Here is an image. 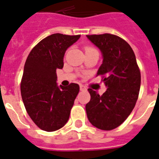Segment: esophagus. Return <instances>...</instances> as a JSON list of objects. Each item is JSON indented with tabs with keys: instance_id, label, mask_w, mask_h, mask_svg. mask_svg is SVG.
<instances>
[{
	"instance_id": "1",
	"label": "esophagus",
	"mask_w": 159,
	"mask_h": 159,
	"mask_svg": "<svg viewBox=\"0 0 159 159\" xmlns=\"http://www.w3.org/2000/svg\"><path fill=\"white\" fill-rule=\"evenodd\" d=\"M80 90L85 91L86 90V87H85V86H84L83 85H80Z\"/></svg>"
}]
</instances>
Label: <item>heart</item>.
Here are the masks:
<instances>
[{
	"instance_id": "obj_1",
	"label": "heart",
	"mask_w": 159,
	"mask_h": 159,
	"mask_svg": "<svg viewBox=\"0 0 159 159\" xmlns=\"http://www.w3.org/2000/svg\"><path fill=\"white\" fill-rule=\"evenodd\" d=\"M96 49L93 48V47H90V46H87L85 48V51H89V50H95Z\"/></svg>"
}]
</instances>
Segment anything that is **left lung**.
<instances>
[{"mask_svg":"<svg viewBox=\"0 0 159 159\" xmlns=\"http://www.w3.org/2000/svg\"><path fill=\"white\" fill-rule=\"evenodd\" d=\"M87 38L102 53L103 62L97 76L102 77L107 89L101 96L88 89L87 118L95 127L111 130L123 123L134 108L140 90V70L132 48L120 37L104 34Z\"/></svg>","mask_w":159,"mask_h":159,"instance_id":"1","label":"left lung"}]
</instances>
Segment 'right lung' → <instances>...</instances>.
<instances>
[{
    "mask_svg": "<svg viewBox=\"0 0 159 159\" xmlns=\"http://www.w3.org/2000/svg\"><path fill=\"white\" fill-rule=\"evenodd\" d=\"M81 35L54 34L41 40L26 59L20 81V93L25 110L42 130L52 132L63 127L79 93V85H57V69L64 66L66 49Z\"/></svg>",
    "mask_w": 159,
    "mask_h": 159,
    "instance_id": "add662e5",
    "label": "right lung"
}]
</instances>
